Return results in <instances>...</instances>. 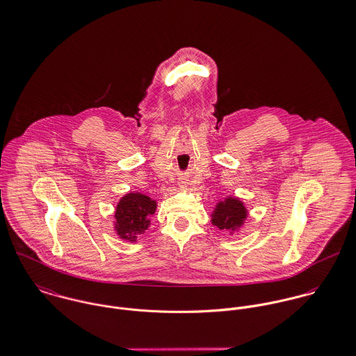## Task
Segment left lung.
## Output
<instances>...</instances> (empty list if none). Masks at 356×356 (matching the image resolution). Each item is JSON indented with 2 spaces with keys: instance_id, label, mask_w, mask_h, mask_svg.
Segmentation results:
<instances>
[{
  "instance_id": "8db88e82",
  "label": "left lung",
  "mask_w": 356,
  "mask_h": 356,
  "mask_svg": "<svg viewBox=\"0 0 356 356\" xmlns=\"http://www.w3.org/2000/svg\"><path fill=\"white\" fill-rule=\"evenodd\" d=\"M247 216L248 209L244 202L238 197L229 196L216 203L211 213V223L218 229L233 234L243 227Z\"/></svg>"
}]
</instances>
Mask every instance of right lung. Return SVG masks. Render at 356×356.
Listing matches in <instances>:
<instances>
[{
	"label": "right lung",
	"mask_w": 356,
	"mask_h": 356,
	"mask_svg": "<svg viewBox=\"0 0 356 356\" xmlns=\"http://www.w3.org/2000/svg\"><path fill=\"white\" fill-rule=\"evenodd\" d=\"M157 203L140 192L126 193L116 205L113 230L119 238L137 243L151 225Z\"/></svg>",
	"instance_id": "obj_1"
}]
</instances>
